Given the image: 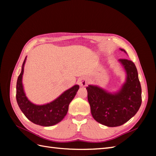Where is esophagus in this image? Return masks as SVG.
Returning a JSON list of instances; mask_svg holds the SVG:
<instances>
[{
    "mask_svg": "<svg viewBox=\"0 0 156 156\" xmlns=\"http://www.w3.org/2000/svg\"><path fill=\"white\" fill-rule=\"evenodd\" d=\"M88 83V80L86 77H82L80 79V80H79V84H80L81 87H86V86H87Z\"/></svg>",
    "mask_w": 156,
    "mask_h": 156,
    "instance_id": "1",
    "label": "esophagus"
}]
</instances>
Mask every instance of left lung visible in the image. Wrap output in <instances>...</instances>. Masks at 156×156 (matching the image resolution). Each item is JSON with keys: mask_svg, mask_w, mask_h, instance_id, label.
Here are the masks:
<instances>
[{"mask_svg": "<svg viewBox=\"0 0 156 156\" xmlns=\"http://www.w3.org/2000/svg\"><path fill=\"white\" fill-rule=\"evenodd\" d=\"M121 51L126 53L124 49ZM127 78L121 89L110 93L97 86L87 87L88 101L94 120L107 127H117L125 123L137 113L141 105V88L134 63L127 59H119Z\"/></svg>", "mask_w": 156, "mask_h": 156, "instance_id": "8db88e82", "label": "left lung"}]
</instances>
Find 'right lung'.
<instances>
[{
    "instance_id": "obj_1",
    "label": "right lung",
    "mask_w": 156,
    "mask_h": 156,
    "mask_svg": "<svg viewBox=\"0 0 156 156\" xmlns=\"http://www.w3.org/2000/svg\"><path fill=\"white\" fill-rule=\"evenodd\" d=\"M26 58L23 63L21 72L16 82V102L23 114L32 122L44 127L54 125L60 122L67 114L68 106L78 92L79 86H74L49 103L44 105L33 104L26 97L22 84Z\"/></svg>"
}]
</instances>
